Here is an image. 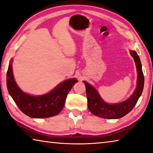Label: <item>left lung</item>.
<instances>
[{
    "label": "left lung",
    "instance_id": "8db88e82",
    "mask_svg": "<svg viewBox=\"0 0 153 153\" xmlns=\"http://www.w3.org/2000/svg\"><path fill=\"white\" fill-rule=\"evenodd\" d=\"M129 53L136 63L138 77L136 89L128 99L121 102L109 104L102 99L94 86L86 81H83L86 86L88 107L93 115L109 120L120 119L130 112L138 102L143 90L144 77L142 69L140 59L138 54L135 51H129Z\"/></svg>",
    "mask_w": 153,
    "mask_h": 153
}]
</instances>
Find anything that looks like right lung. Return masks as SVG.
Wrapping results in <instances>:
<instances>
[{"label": "right lung", "mask_w": 153, "mask_h": 153, "mask_svg": "<svg viewBox=\"0 0 153 153\" xmlns=\"http://www.w3.org/2000/svg\"><path fill=\"white\" fill-rule=\"evenodd\" d=\"M10 61L7 73V86L9 94L17 107L25 115L32 118H47L56 115L65 105L69 92L77 82L76 78L65 80L46 94L34 96L24 92L15 81Z\"/></svg>", "instance_id": "obj_1"}]
</instances>
